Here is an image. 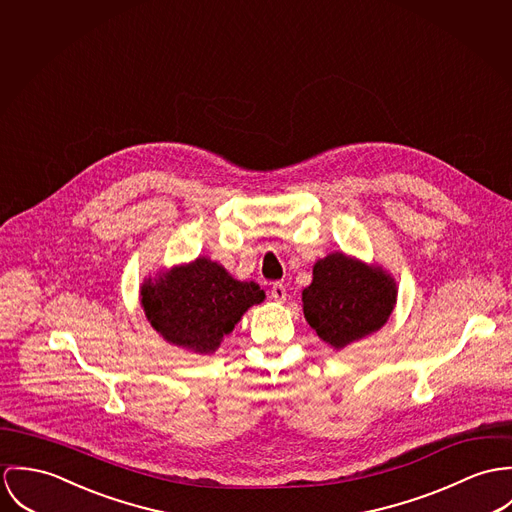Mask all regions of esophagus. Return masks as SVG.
<instances>
[{
  "mask_svg": "<svg viewBox=\"0 0 512 512\" xmlns=\"http://www.w3.org/2000/svg\"><path fill=\"white\" fill-rule=\"evenodd\" d=\"M271 296H273L277 302H284V300H286V288H284V284H273V286H271Z\"/></svg>",
  "mask_w": 512,
  "mask_h": 512,
  "instance_id": "34e87169",
  "label": "esophagus"
}]
</instances>
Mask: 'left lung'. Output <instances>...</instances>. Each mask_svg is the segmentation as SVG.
<instances>
[{"label":"left lung","mask_w":512,"mask_h":512,"mask_svg":"<svg viewBox=\"0 0 512 512\" xmlns=\"http://www.w3.org/2000/svg\"><path fill=\"white\" fill-rule=\"evenodd\" d=\"M397 292L383 267L336 251L316 261L312 283L302 290V310L320 340L343 349L385 326Z\"/></svg>","instance_id":"obj_1"}]
</instances>
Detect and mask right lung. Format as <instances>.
<instances>
[{
  "label": "right lung",
  "instance_id": "obj_1",
  "mask_svg": "<svg viewBox=\"0 0 512 512\" xmlns=\"http://www.w3.org/2000/svg\"><path fill=\"white\" fill-rule=\"evenodd\" d=\"M265 300L253 281H237L228 271L198 257L141 284V306L163 340L194 353H214L241 316Z\"/></svg>",
  "mask_w": 512,
  "mask_h": 512
}]
</instances>
